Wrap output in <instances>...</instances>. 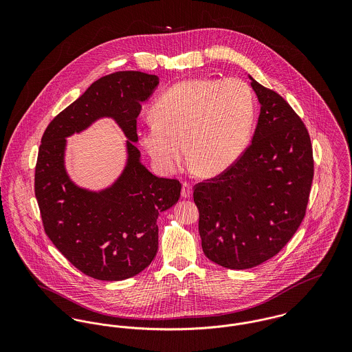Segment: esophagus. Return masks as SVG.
Listing matches in <instances>:
<instances>
[{"instance_id":"1","label":"esophagus","mask_w":352,"mask_h":352,"mask_svg":"<svg viewBox=\"0 0 352 352\" xmlns=\"http://www.w3.org/2000/svg\"><path fill=\"white\" fill-rule=\"evenodd\" d=\"M191 194H192V186H191V183L183 182V186H182V197H183V198H190Z\"/></svg>"}]
</instances>
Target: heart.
Listing matches in <instances>:
<instances>
[{
  "mask_svg": "<svg viewBox=\"0 0 352 352\" xmlns=\"http://www.w3.org/2000/svg\"><path fill=\"white\" fill-rule=\"evenodd\" d=\"M155 120L140 127L141 145L157 169L176 172L187 155L204 176L226 170L251 134L256 100L241 80L192 78L165 91L153 105Z\"/></svg>",
  "mask_w": 352,
  "mask_h": 352,
  "instance_id": "obj_1",
  "label": "heart"
}]
</instances>
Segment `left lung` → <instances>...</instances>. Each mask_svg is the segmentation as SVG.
<instances>
[{"mask_svg":"<svg viewBox=\"0 0 352 352\" xmlns=\"http://www.w3.org/2000/svg\"><path fill=\"white\" fill-rule=\"evenodd\" d=\"M250 78L261 104L251 145L226 170L194 187L203 252L230 270L256 267L283 250L306 214L314 175L301 118Z\"/></svg>","mask_w":352,"mask_h":352,"instance_id":"obj_1","label":"left lung"}]
</instances>
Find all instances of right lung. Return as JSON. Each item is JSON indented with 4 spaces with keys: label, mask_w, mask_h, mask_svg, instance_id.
I'll list each match as a JSON object with an SVG mask.
<instances>
[{
    "label": "right lung",
    "mask_w": 352,
    "mask_h": 352,
    "mask_svg": "<svg viewBox=\"0 0 352 352\" xmlns=\"http://www.w3.org/2000/svg\"><path fill=\"white\" fill-rule=\"evenodd\" d=\"M158 77L116 72L95 81L47 126L35 166V197L46 234L77 270L99 280H123L144 271L158 250L160 212L180 198L177 179L151 175L140 162L137 118ZM102 116L113 117L128 137L129 160L101 193L78 189L64 170V138Z\"/></svg>",
    "instance_id": "add662e5"
}]
</instances>
